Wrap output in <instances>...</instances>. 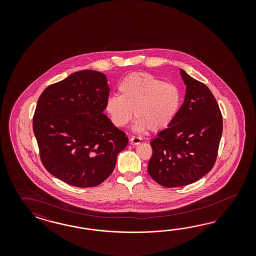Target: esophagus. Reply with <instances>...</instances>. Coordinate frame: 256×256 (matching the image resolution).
I'll return each instance as SVG.
<instances>
[{
    "mask_svg": "<svg viewBox=\"0 0 256 256\" xmlns=\"http://www.w3.org/2000/svg\"><path fill=\"white\" fill-rule=\"evenodd\" d=\"M130 144H134V146H136V144H139L140 142H142V139L139 138V137H135V136H133L130 138Z\"/></svg>",
    "mask_w": 256,
    "mask_h": 256,
    "instance_id": "obj_1",
    "label": "esophagus"
}]
</instances>
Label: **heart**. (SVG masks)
I'll list each match as a JSON object with an SVG mask.
<instances>
[{
	"label": "heart",
	"mask_w": 256,
	"mask_h": 256,
	"mask_svg": "<svg viewBox=\"0 0 256 256\" xmlns=\"http://www.w3.org/2000/svg\"><path fill=\"white\" fill-rule=\"evenodd\" d=\"M120 94H112L105 110L112 123L123 128L132 120L134 110V130L158 132L172 122L178 112L181 94L178 88L148 73H133L121 80Z\"/></svg>",
	"instance_id": "b5f03b06"
}]
</instances>
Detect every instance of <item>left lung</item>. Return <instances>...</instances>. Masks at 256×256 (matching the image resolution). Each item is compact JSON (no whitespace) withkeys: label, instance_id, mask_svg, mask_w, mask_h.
Listing matches in <instances>:
<instances>
[{"label":"left lung","instance_id":"8db88e82","mask_svg":"<svg viewBox=\"0 0 256 256\" xmlns=\"http://www.w3.org/2000/svg\"><path fill=\"white\" fill-rule=\"evenodd\" d=\"M185 100L167 128L151 140L148 174L166 188L186 186L213 168L222 134V116L208 87L180 70Z\"/></svg>","mask_w":256,"mask_h":256}]
</instances>
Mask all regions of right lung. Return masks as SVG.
Returning <instances> with one entry per match:
<instances>
[{"mask_svg":"<svg viewBox=\"0 0 256 256\" xmlns=\"http://www.w3.org/2000/svg\"><path fill=\"white\" fill-rule=\"evenodd\" d=\"M108 93L103 73L82 70L48 86L39 96L32 128L41 162L71 186L101 184L128 142L103 112Z\"/></svg>","mask_w":256,"mask_h":256,"instance_id":"add662e5","label":"right lung"}]
</instances>
